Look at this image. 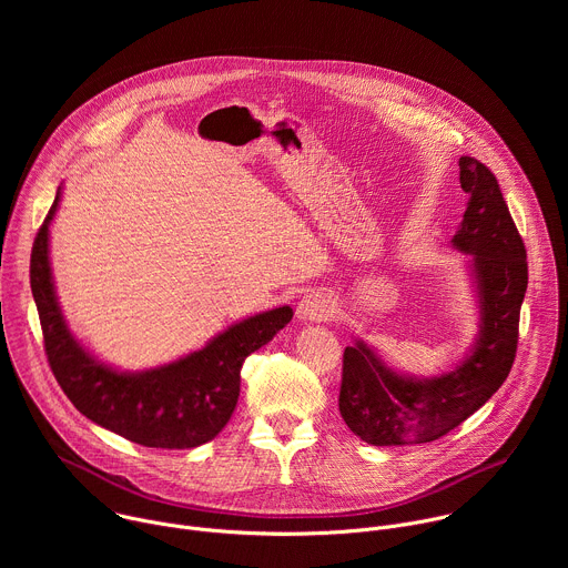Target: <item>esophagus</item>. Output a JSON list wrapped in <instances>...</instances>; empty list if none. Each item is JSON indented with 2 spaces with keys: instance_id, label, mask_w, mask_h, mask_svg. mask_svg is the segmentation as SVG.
Segmentation results:
<instances>
[{
  "instance_id": "esophagus-1",
  "label": "esophagus",
  "mask_w": 568,
  "mask_h": 568,
  "mask_svg": "<svg viewBox=\"0 0 568 568\" xmlns=\"http://www.w3.org/2000/svg\"><path fill=\"white\" fill-rule=\"evenodd\" d=\"M298 316L305 321H326L333 312H335V301L326 294L314 292L303 296V301L298 303Z\"/></svg>"
}]
</instances>
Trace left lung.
Masks as SVG:
<instances>
[{
    "label": "left lung",
    "mask_w": 568,
    "mask_h": 568,
    "mask_svg": "<svg viewBox=\"0 0 568 568\" xmlns=\"http://www.w3.org/2000/svg\"><path fill=\"white\" fill-rule=\"evenodd\" d=\"M460 189L469 195L454 247L471 254L480 333L452 373L404 377L357 342L344 351L339 412L348 429L375 447L432 443L465 423L506 382L519 342V312L528 287L524 240L495 173L460 156Z\"/></svg>",
    "instance_id": "8db88e82"
}]
</instances>
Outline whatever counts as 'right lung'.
<instances>
[{"label": "right lung", "instance_id": "add662e5", "mask_svg": "<svg viewBox=\"0 0 568 568\" xmlns=\"http://www.w3.org/2000/svg\"><path fill=\"white\" fill-rule=\"evenodd\" d=\"M58 200L60 191L33 242L31 292L47 362L60 388L80 414L136 445L189 449L213 440L235 409L242 362L287 326L292 307L240 321L202 351L169 366L119 373L83 351L60 314L49 267V222Z\"/></svg>", "mask_w": 568, "mask_h": 568}]
</instances>
